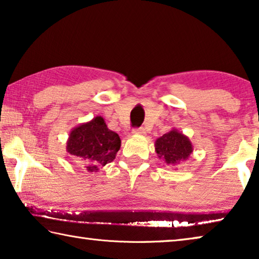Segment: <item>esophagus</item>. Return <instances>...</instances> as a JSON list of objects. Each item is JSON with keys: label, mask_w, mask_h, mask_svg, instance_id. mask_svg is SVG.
Here are the masks:
<instances>
[{"label": "esophagus", "mask_w": 259, "mask_h": 259, "mask_svg": "<svg viewBox=\"0 0 259 259\" xmlns=\"http://www.w3.org/2000/svg\"><path fill=\"white\" fill-rule=\"evenodd\" d=\"M133 133L136 134V135H145L146 131L144 128H138V129H134Z\"/></svg>", "instance_id": "1"}]
</instances>
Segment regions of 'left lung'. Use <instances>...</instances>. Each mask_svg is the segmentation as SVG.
<instances>
[{
    "mask_svg": "<svg viewBox=\"0 0 259 259\" xmlns=\"http://www.w3.org/2000/svg\"><path fill=\"white\" fill-rule=\"evenodd\" d=\"M154 145L157 157L172 166L188 160L193 153V144L190 138L177 129H171L157 138Z\"/></svg>",
    "mask_w": 259,
    "mask_h": 259,
    "instance_id": "obj_1",
    "label": "left lung"
}]
</instances>
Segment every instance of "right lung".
Here are the masks:
<instances>
[{"mask_svg": "<svg viewBox=\"0 0 259 259\" xmlns=\"http://www.w3.org/2000/svg\"><path fill=\"white\" fill-rule=\"evenodd\" d=\"M120 147L119 135L107 128L104 117L96 116L71 130L66 150L84 162L88 171L97 172L115 159Z\"/></svg>", "mask_w": 259, "mask_h": 259, "instance_id": "add662e5", "label": "right lung"}]
</instances>
